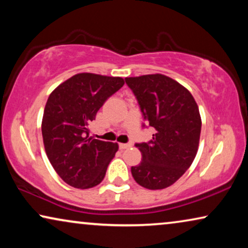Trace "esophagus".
<instances>
[{"label":"esophagus","mask_w":248,"mask_h":248,"mask_svg":"<svg viewBox=\"0 0 248 248\" xmlns=\"http://www.w3.org/2000/svg\"><path fill=\"white\" fill-rule=\"evenodd\" d=\"M131 147V144H128V143H120V149L121 150H124V149H127V148H130Z\"/></svg>","instance_id":"34e87169"}]
</instances>
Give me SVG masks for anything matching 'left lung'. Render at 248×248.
<instances>
[{
    "label": "left lung",
    "instance_id": "8db88e82",
    "mask_svg": "<svg viewBox=\"0 0 248 248\" xmlns=\"http://www.w3.org/2000/svg\"><path fill=\"white\" fill-rule=\"evenodd\" d=\"M140 105L144 121L155 130L148 143H137L142 160L131 168L139 185L162 189L184 175L194 160L201 134V116L191 93L164 74L125 78Z\"/></svg>",
    "mask_w": 248,
    "mask_h": 248
}]
</instances>
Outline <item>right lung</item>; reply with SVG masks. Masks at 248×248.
I'll return each mask as SVG.
<instances>
[{"label": "right lung", "instance_id": "obj_1", "mask_svg": "<svg viewBox=\"0 0 248 248\" xmlns=\"http://www.w3.org/2000/svg\"><path fill=\"white\" fill-rule=\"evenodd\" d=\"M124 80L79 73L61 83L47 99L42 122L44 147L53 168L66 184L91 188L103 181L118 144L89 138V125Z\"/></svg>", "mask_w": 248, "mask_h": 248}]
</instances>
